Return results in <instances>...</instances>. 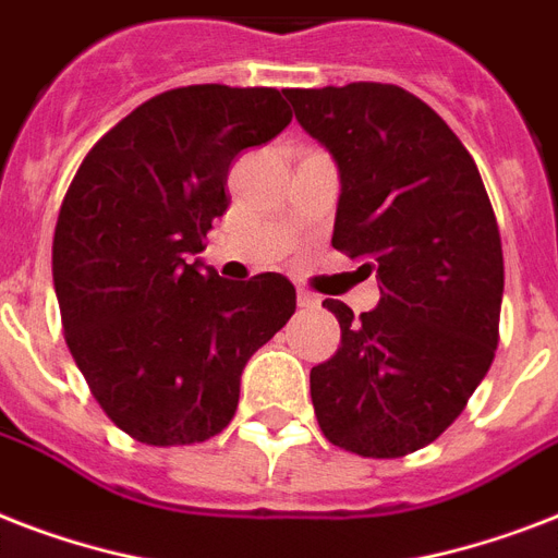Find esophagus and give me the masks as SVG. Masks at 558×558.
<instances>
[{"mask_svg": "<svg viewBox=\"0 0 558 558\" xmlns=\"http://www.w3.org/2000/svg\"><path fill=\"white\" fill-rule=\"evenodd\" d=\"M318 304H322V301H318L313 292H306V289H298V306H301V310H315Z\"/></svg>", "mask_w": 558, "mask_h": 558, "instance_id": "34e87169", "label": "esophagus"}]
</instances>
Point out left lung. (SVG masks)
Returning a JSON list of instances; mask_svg holds the SVG:
<instances>
[{"mask_svg":"<svg viewBox=\"0 0 558 558\" xmlns=\"http://www.w3.org/2000/svg\"><path fill=\"white\" fill-rule=\"evenodd\" d=\"M339 165L332 248L376 271L379 306L341 324L310 373L324 437L362 458H405L466 408L498 348L504 252L475 159L428 104L393 83L283 92Z\"/></svg>","mask_w":558,"mask_h":558,"instance_id":"obj_1","label":"left lung"}]
</instances>
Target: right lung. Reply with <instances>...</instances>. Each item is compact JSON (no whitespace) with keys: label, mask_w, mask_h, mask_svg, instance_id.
Listing matches in <instances>:
<instances>
[{"label":"right lung","mask_w":558,"mask_h":558,"mask_svg":"<svg viewBox=\"0 0 558 558\" xmlns=\"http://www.w3.org/2000/svg\"><path fill=\"white\" fill-rule=\"evenodd\" d=\"M289 121L266 86L161 92L86 153L65 191L51 245L65 344L133 440L191 446L222 432L245 362L295 313L283 275L234 283L193 257L231 202L236 153Z\"/></svg>","instance_id":"1"}]
</instances>
